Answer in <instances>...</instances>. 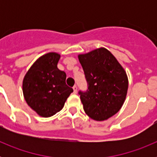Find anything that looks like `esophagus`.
<instances>
[{
	"label": "esophagus",
	"mask_w": 157,
	"mask_h": 157,
	"mask_svg": "<svg viewBox=\"0 0 157 157\" xmlns=\"http://www.w3.org/2000/svg\"><path fill=\"white\" fill-rule=\"evenodd\" d=\"M73 90H74V93H77V86L75 85L74 86H73Z\"/></svg>",
	"instance_id": "esophagus-1"
}]
</instances>
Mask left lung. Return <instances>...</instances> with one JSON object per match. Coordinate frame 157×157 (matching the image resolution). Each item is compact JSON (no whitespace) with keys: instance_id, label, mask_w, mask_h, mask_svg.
<instances>
[{"instance_id":"1","label":"left lung","mask_w":157,"mask_h":157,"mask_svg":"<svg viewBox=\"0 0 157 157\" xmlns=\"http://www.w3.org/2000/svg\"><path fill=\"white\" fill-rule=\"evenodd\" d=\"M88 84L79 91L83 109L97 121L108 120L123 106L128 89V78L123 67L108 49L97 48L78 55Z\"/></svg>"}]
</instances>
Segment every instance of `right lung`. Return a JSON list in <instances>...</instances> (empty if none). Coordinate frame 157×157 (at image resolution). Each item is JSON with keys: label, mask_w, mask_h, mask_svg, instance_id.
<instances>
[{"label": "right lung", "mask_w": 157, "mask_h": 157, "mask_svg": "<svg viewBox=\"0 0 157 157\" xmlns=\"http://www.w3.org/2000/svg\"><path fill=\"white\" fill-rule=\"evenodd\" d=\"M60 55L48 52L30 67L23 81L27 105L42 117H50L63 109L73 89L66 84V73L58 69Z\"/></svg>", "instance_id": "right-lung-1"}]
</instances>
